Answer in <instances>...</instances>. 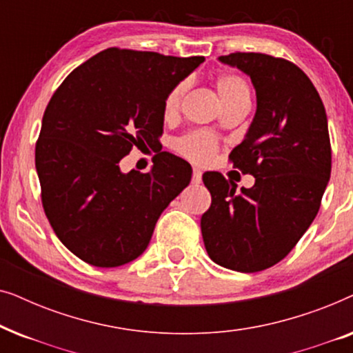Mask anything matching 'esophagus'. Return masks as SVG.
<instances>
[{
	"instance_id": "esophagus-1",
	"label": "esophagus",
	"mask_w": 353,
	"mask_h": 353,
	"mask_svg": "<svg viewBox=\"0 0 353 353\" xmlns=\"http://www.w3.org/2000/svg\"><path fill=\"white\" fill-rule=\"evenodd\" d=\"M202 181V172L199 168H192V183H201Z\"/></svg>"
}]
</instances>
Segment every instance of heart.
Segmentation results:
<instances>
[{"label": "heart", "instance_id": "heart-1", "mask_svg": "<svg viewBox=\"0 0 353 353\" xmlns=\"http://www.w3.org/2000/svg\"><path fill=\"white\" fill-rule=\"evenodd\" d=\"M188 83L181 81L175 88H172L170 93L167 94L165 103H163V114L167 119L175 117L180 110L183 96L186 93ZM215 88L219 93V98L221 104L233 103V101L239 99H249V88L245 81L241 79L239 75L234 74H223L215 80ZM178 151L183 156L191 159L192 162L197 163H207L212 161L215 156L216 143L215 139L205 133H192L190 137L183 138L178 141Z\"/></svg>", "mask_w": 353, "mask_h": 353}]
</instances>
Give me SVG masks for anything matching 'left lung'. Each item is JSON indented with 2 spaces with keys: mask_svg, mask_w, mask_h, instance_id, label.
<instances>
[{
  "mask_svg": "<svg viewBox=\"0 0 353 353\" xmlns=\"http://www.w3.org/2000/svg\"><path fill=\"white\" fill-rule=\"evenodd\" d=\"M252 81L257 109L233 167L254 175L236 188L219 172L202 181L212 194L201 231L209 257L241 273L262 272L291 252L315 220L331 176L325 105L310 79L292 62L260 52L220 56Z\"/></svg>",
  "mask_w": 353,
  "mask_h": 353,
  "instance_id": "obj_1",
  "label": "left lung"
}]
</instances>
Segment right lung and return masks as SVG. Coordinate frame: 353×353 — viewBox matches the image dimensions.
Wrapping results in <instances>:
<instances>
[{
  "mask_svg": "<svg viewBox=\"0 0 353 353\" xmlns=\"http://www.w3.org/2000/svg\"><path fill=\"white\" fill-rule=\"evenodd\" d=\"M202 56L109 48L77 67L43 115L35 149L43 209L62 244L94 267L138 259L192 168L159 152L148 173L120 170L133 146H156L172 88Z\"/></svg>",
  "mask_w": 353,
  "mask_h": 353,
  "instance_id": "add662e5",
  "label": "right lung"
}]
</instances>
